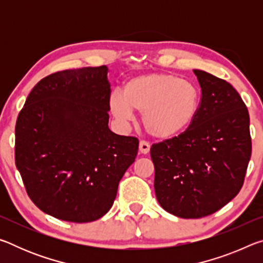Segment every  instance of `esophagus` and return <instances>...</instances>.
<instances>
[{"instance_id":"1","label":"esophagus","mask_w":263,"mask_h":263,"mask_svg":"<svg viewBox=\"0 0 263 263\" xmlns=\"http://www.w3.org/2000/svg\"><path fill=\"white\" fill-rule=\"evenodd\" d=\"M149 148H151V145L148 144L147 141L141 140L139 142V152L141 154H147L149 152Z\"/></svg>"}]
</instances>
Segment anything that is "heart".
<instances>
[{
  "instance_id": "b5f03b06",
  "label": "heart",
  "mask_w": 263,
  "mask_h": 263,
  "mask_svg": "<svg viewBox=\"0 0 263 263\" xmlns=\"http://www.w3.org/2000/svg\"><path fill=\"white\" fill-rule=\"evenodd\" d=\"M122 94L110 97V111L126 122L132 111L142 114L148 135L169 140L193 125L197 116L201 91L195 83L167 73L138 74L127 80Z\"/></svg>"
}]
</instances>
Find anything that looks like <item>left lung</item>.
Listing matches in <instances>:
<instances>
[{
    "label": "left lung",
    "mask_w": 263,
    "mask_h": 263,
    "mask_svg": "<svg viewBox=\"0 0 263 263\" xmlns=\"http://www.w3.org/2000/svg\"><path fill=\"white\" fill-rule=\"evenodd\" d=\"M194 73L202 101L193 125L151 147L158 202L185 219L209 216L232 201L252 154L249 115L238 91L210 73Z\"/></svg>",
    "instance_id": "1"
}]
</instances>
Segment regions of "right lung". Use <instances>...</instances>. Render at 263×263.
<instances>
[{"mask_svg":"<svg viewBox=\"0 0 263 263\" xmlns=\"http://www.w3.org/2000/svg\"><path fill=\"white\" fill-rule=\"evenodd\" d=\"M109 69H67L41 80L16 122L15 161L26 193L58 219L89 222L112 206L139 141L109 128Z\"/></svg>","mask_w":263,"mask_h":263,"instance_id":"right-lung-1","label":"right lung"}]
</instances>
